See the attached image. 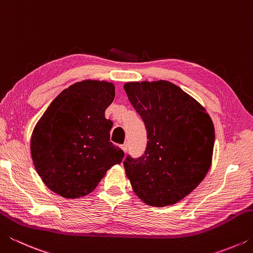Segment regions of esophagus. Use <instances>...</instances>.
<instances>
[{
	"mask_svg": "<svg viewBox=\"0 0 253 253\" xmlns=\"http://www.w3.org/2000/svg\"><path fill=\"white\" fill-rule=\"evenodd\" d=\"M121 147H122V149L124 151V153L127 152V149H128V145H127V144H123Z\"/></svg>",
	"mask_w": 253,
	"mask_h": 253,
	"instance_id": "34e87169",
	"label": "esophagus"
}]
</instances>
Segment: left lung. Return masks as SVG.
I'll list each match as a JSON object with an SVG mask.
<instances>
[{
	"instance_id": "obj_1",
	"label": "left lung",
	"mask_w": 253,
	"mask_h": 253,
	"mask_svg": "<svg viewBox=\"0 0 253 253\" xmlns=\"http://www.w3.org/2000/svg\"><path fill=\"white\" fill-rule=\"evenodd\" d=\"M124 89L148 139L142 156L127 155L124 161L127 177L146 204H175L203 181L211 166L215 139L211 118L169 81L127 83Z\"/></svg>"
}]
</instances>
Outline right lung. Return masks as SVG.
<instances>
[{
	"mask_svg": "<svg viewBox=\"0 0 253 253\" xmlns=\"http://www.w3.org/2000/svg\"><path fill=\"white\" fill-rule=\"evenodd\" d=\"M115 85L85 80L51 102L31 137L34 168L51 191L67 199L95 190L107 170L121 164L123 149L109 142L113 123L105 118Z\"/></svg>",
	"mask_w": 253,
	"mask_h": 253,
	"instance_id": "add662e5",
	"label": "right lung"
}]
</instances>
